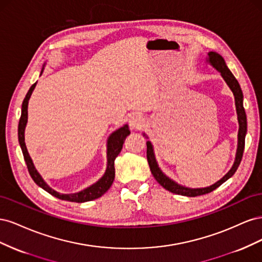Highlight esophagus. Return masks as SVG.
Wrapping results in <instances>:
<instances>
[{"mask_svg": "<svg viewBox=\"0 0 262 262\" xmlns=\"http://www.w3.org/2000/svg\"><path fill=\"white\" fill-rule=\"evenodd\" d=\"M144 124V118L139 114L133 115L130 118V126L133 130H140Z\"/></svg>", "mask_w": 262, "mask_h": 262, "instance_id": "34e87169", "label": "esophagus"}]
</instances>
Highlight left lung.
I'll return each instance as SVG.
<instances>
[{
    "instance_id": "left-lung-1",
    "label": "left lung",
    "mask_w": 262,
    "mask_h": 262,
    "mask_svg": "<svg viewBox=\"0 0 262 262\" xmlns=\"http://www.w3.org/2000/svg\"><path fill=\"white\" fill-rule=\"evenodd\" d=\"M209 62L215 68L217 71L221 72V75L223 76L225 82L229 86V89L232 90L234 96H235V105H236V112H237V117H238V122H239V130H238V147H237V153H236V160L233 165V167L231 168L226 175L219 180L216 184H214L208 188H200V189H190V188H185L182 186H179L176 182H173L171 179L168 177H166L164 173L161 171V169L158 168L157 163L155 161V156L153 152V147L150 142H146V157H147V162L149 165V169L152 171V175L156 179V181L160 184L162 187H164L166 190L168 191L180 194V195H187V196H196V195H202L205 193H209L213 190H215L217 187H220L223 182H225L228 178H231L235 171L238 168V166L242 162L243 158V153H244V148H245V136L246 132H247V118H246V113L244 109L243 105V92L239 86V83L237 82L235 76L233 73L229 71L227 68L226 63L224 59L221 57V55L216 52H209Z\"/></svg>"
}]
</instances>
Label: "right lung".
Instances as JSON below:
<instances>
[{
	"label": "right lung",
	"instance_id": "right-lung-1",
	"mask_svg": "<svg viewBox=\"0 0 262 262\" xmlns=\"http://www.w3.org/2000/svg\"><path fill=\"white\" fill-rule=\"evenodd\" d=\"M35 86H36V83L31 85L28 93L26 94L25 98H24L23 105H21V115H20V119L18 122V142H19V145L21 147L24 160H25L26 165H27L29 175L31 176V178H33V180L39 187H41L43 190H46L47 192H49L50 194L54 195L55 198H58V199L70 201V202H77V203L97 199V198L104 194L113 185L114 179H115V160H116V157L119 155V153H120L125 138L130 134V130L128 128V125L121 126L120 129L115 131L108 139V148H107L108 165H107V169H106L105 175L102 176V178L99 179L96 184H94L93 186L86 188L81 192L73 193V194H61L57 191H54L53 189H51L48 185H47L46 182L42 180L41 176L37 172V170L34 167L33 162H31V158L28 155L27 148L25 145L24 131H25V126L27 123L28 100L30 98L31 93H33V91L35 89Z\"/></svg>",
	"mask_w": 262,
	"mask_h": 262
}]
</instances>
